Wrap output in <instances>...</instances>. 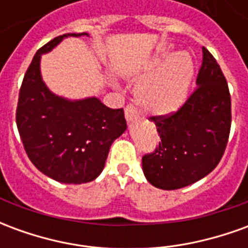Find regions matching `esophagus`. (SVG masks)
I'll return each instance as SVG.
<instances>
[{"mask_svg": "<svg viewBox=\"0 0 248 248\" xmlns=\"http://www.w3.org/2000/svg\"><path fill=\"white\" fill-rule=\"evenodd\" d=\"M138 117V111H137V108L133 106V105H127L126 108H124V118L127 122H131L133 119L137 118Z\"/></svg>", "mask_w": 248, "mask_h": 248, "instance_id": "obj_1", "label": "esophagus"}]
</instances>
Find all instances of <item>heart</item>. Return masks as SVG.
Instances as JSON below:
<instances>
[{
	"mask_svg": "<svg viewBox=\"0 0 248 248\" xmlns=\"http://www.w3.org/2000/svg\"><path fill=\"white\" fill-rule=\"evenodd\" d=\"M150 69L158 70L138 87V103L154 115L174 113L186 101L194 76L192 58L183 51L172 56L169 51H162L153 60Z\"/></svg>",
	"mask_w": 248,
	"mask_h": 248,
	"instance_id": "obj_1",
	"label": "heart"
}]
</instances>
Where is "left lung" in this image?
Masks as SVG:
<instances>
[{"label":"left lung","instance_id":"left-lung-1","mask_svg":"<svg viewBox=\"0 0 248 248\" xmlns=\"http://www.w3.org/2000/svg\"><path fill=\"white\" fill-rule=\"evenodd\" d=\"M197 89L175 113L151 117L159 134L155 151L142 158L146 179L177 190L213 171L223 156L231 127L227 81L213 54L202 47Z\"/></svg>","mask_w":248,"mask_h":248}]
</instances>
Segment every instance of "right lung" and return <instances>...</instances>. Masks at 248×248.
Returning a JSON list of instances; mask_svg holds the SVG:
<instances>
[{"label": "right lung", "mask_w": 248, "mask_h": 248, "mask_svg": "<svg viewBox=\"0 0 248 248\" xmlns=\"http://www.w3.org/2000/svg\"><path fill=\"white\" fill-rule=\"evenodd\" d=\"M67 33L35 53L19 89L16 122L31 163L57 182L81 185L102 172L110 146L127 127L124 108H110L98 98L70 101L46 87L41 56L54 49Z\"/></svg>", "instance_id": "add662e5"}]
</instances>
